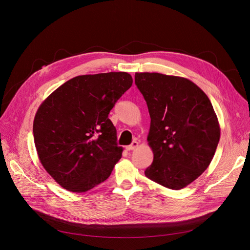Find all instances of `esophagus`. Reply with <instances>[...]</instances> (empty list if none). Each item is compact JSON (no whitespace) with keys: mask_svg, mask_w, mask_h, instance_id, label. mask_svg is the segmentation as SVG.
Returning a JSON list of instances; mask_svg holds the SVG:
<instances>
[{"mask_svg":"<svg viewBox=\"0 0 250 250\" xmlns=\"http://www.w3.org/2000/svg\"><path fill=\"white\" fill-rule=\"evenodd\" d=\"M138 147H139V143L134 141V142H132V144H130V145L126 146L125 148H126L127 151H131V150H134L135 148H138Z\"/></svg>","mask_w":250,"mask_h":250,"instance_id":"1","label":"esophagus"}]
</instances>
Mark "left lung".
<instances>
[{
    "label": "left lung",
    "mask_w": 250,
    "mask_h": 250,
    "mask_svg": "<svg viewBox=\"0 0 250 250\" xmlns=\"http://www.w3.org/2000/svg\"><path fill=\"white\" fill-rule=\"evenodd\" d=\"M145 98L153 162L145 175L180 190L207 170L220 140V125L208 97L194 82L160 73H135Z\"/></svg>",
    "instance_id": "1"
}]
</instances>
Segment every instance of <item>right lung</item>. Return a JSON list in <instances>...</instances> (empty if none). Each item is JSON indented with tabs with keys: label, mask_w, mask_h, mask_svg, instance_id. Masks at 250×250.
<instances>
[{
	"label": "right lung",
	"mask_w": 250,
	"mask_h": 250,
	"mask_svg": "<svg viewBox=\"0 0 250 250\" xmlns=\"http://www.w3.org/2000/svg\"><path fill=\"white\" fill-rule=\"evenodd\" d=\"M131 85L126 72L81 75L40 105L33 121L35 148L60 187L84 193L109 177L123 148L117 145L108 113Z\"/></svg>",
	"instance_id": "obj_1"
}]
</instances>
